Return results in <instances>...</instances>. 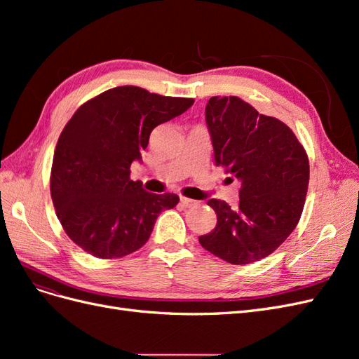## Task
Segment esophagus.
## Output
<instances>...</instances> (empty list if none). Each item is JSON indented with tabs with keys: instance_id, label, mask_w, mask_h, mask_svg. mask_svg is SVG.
<instances>
[{
	"instance_id": "1",
	"label": "esophagus",
	"mask_w": 359,
	"mask_h": 359,
	"mask_svg": "<svg viewBox=\"0 0 359 359\" xmlns=\"http://www.w3.org/2000/svg\"><path fill=\"white\" fill-rule=\"evenodd\" d=\"M198 202L193 201V199H189V198H181V205L184 206V208H191V206L196 205Z\"/></svg>"
}]
</instances>
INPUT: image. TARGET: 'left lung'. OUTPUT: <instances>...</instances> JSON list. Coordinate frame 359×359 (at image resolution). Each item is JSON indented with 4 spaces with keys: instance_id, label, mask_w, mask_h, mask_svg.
<instances>
[{
    "instance_id": "8db88e82",
    "label": "left lung",
    "mask_w": 359,
    "mask_h": 359,
    "mask_svg": "<svg viewBox=\"0 0 359 359\" xmlns=\"http://www.w3.org/2000/svg\"><path fill=\"white\" fill-rule=\"evenodd\" d=\"M215 165L241 182L240 203L210 199L217 214L201 245L233 265L269 256L295 229L309 187V158L292 130L238 97H211L205 107Z\"/></svg>"
}]
</instances>
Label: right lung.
Wrapping results in <instances>:
<instances>
[{
  "instance_id": "1",
  "label": "right lung",
  "mask_w": 359,
  "mask_h": 359,
  "mask_svg": "<svg viewBox=\"0 0 359 359\" xmlns=\"http://www.w3.org/2000/svg\"><path fill=\"white\" fill-rule=\"evenodd\" d=\"M139 86H116L82 104L64 127L53 154L50 196L64 231L83 252L116 259L136 252L157 217L180 202L130 180L153 130L193 106Z\"/></svg>"
}]
</instances>
